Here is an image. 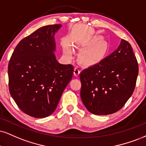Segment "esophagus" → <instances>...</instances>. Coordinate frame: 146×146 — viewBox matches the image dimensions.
Returning a JSON list of instances; mask_svg holds the SVG:
<instances>
[{"instance_id": "esophagus-1", "label": "esophagus", "mask_w": 146, "mask_h": 146, "mask_svg": "<svg viewBox=\"0 0 146 146\" xmlns=\"http://www.w3.org/2000/svg\"><path fill=\"white\" fill-rule=\"evenodd\" d=\"M80 72V68L78 67V66H76V67H75L74 68V76H78Z\"/></svg>"}]
</instances>
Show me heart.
Returning <instances> with one entry per match:
<instances>
[{
	"label": "heart",
	"mask_w": 146,
	"mask_h": 146,
	"mask_svg": "<svg viewBox=\"0 0 146 146\" xmlns=\"http://www.w3.org/2000/svg\"><path fill=\"white\" fill-rule=\"evenodd\" d=\"M77 47L82 51L80 58L82 62L87 65H94L100 62L107 52V44L100 37H94L91 40L78 42ZM64 53L66 56L71 57V48L68 44L63 46Z\"/></svg>",
	"instance_id": "heart-1"
}]
</instances>
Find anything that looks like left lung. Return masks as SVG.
Segmentation results:
<instances>
[{
	"label": "left lung",
	"instance_id": "left-lung-1",
	"mask_svg": "<svg viewBox=\"0 0 146 146\" xmlns=\"http://www.w3.org/2000/svg\"><path fill=\"white\" fill-rule=\"evenodd\" d=\"M138 72L137 61L131 45L122 39L113 53L80 72L82 103L93 114L116 112L133 93Z\"/></svg>",
	"mask_w": 146,
	"mask_h": 146
}]
</instances>
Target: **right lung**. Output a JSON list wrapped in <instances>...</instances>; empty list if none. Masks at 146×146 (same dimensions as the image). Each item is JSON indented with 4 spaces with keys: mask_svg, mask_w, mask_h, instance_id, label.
Here are the masks:
<instances>
[{
    "mask_svg": "<svg viewBox=\"0 0 146 146\" xmlns=\"http://www.w3.org/2000/svg\"><path fill=\"white\" fill-rule=\"evenodd\" d=\"M61 27L43 26L24 38L9 62L10 94L21 111L35 118H44L55 111L72 78V65L59 64L54 54V36Z\"/></svg>",
    "mask_w": 146,
    "mask_h": 146,
    "instance_id": "right-lung-1",
    "label": "right lung"
}]
</instances>
